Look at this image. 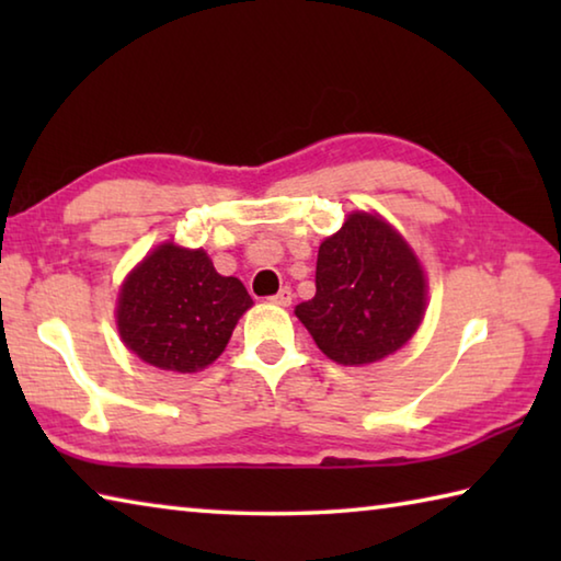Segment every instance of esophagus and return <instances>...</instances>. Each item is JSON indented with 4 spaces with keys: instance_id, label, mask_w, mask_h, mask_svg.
Listing matches in <instances>:
<instances>
[{
    "instance_id": "obj_1",
    "label": "esophagus",
    "mask_w": 561,
    "mask_h": 561,
    "mask_svg": "<svg viewBox=\"0 0 561 561\" xmlns=\"http://www.w3.org/2000/svg\"><path fill=\"white\" fill-rule=\"evenodd\" d=\"M291 297H294L291 289H289V287H282V289L272 297V304H277V307H289Z\"/></svg>"
}]
</instances>
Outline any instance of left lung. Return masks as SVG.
<instances>
[{"instance_id":"left-lung-1","label":"left lung","mask_w":561,"mask_h":561,"mask_svg":"<svg viewBox=\"0 0 561 561\" xmlns=\"http://www.w3.org/2000/svg\"><path fill=\"white\" fill-rule=\"evenodd\" d=\"M425 277L411 247L381 217L354 213L317 257V294L294 314L324 354L364 366L401 348L421 327Z\"/></svg>"}]
</instances>
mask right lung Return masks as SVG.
Here are the masks:
<instances>
[{
  "mask_svg": "<svg viewBox=\"0 0 561 561\" xmlns=\"http://www.w3.org/2000/svg\"><path fill=\"white\" fill-rule=\"evenodd\" d=\"M250 307L244 284L217 274L203 250L168 242L130 272L116 319L123 344L146 364L195 374L222 354Z\"/></svg>",
  "mask_w": 561,
  "mask_h": 561,
  "instance_id": "1",
  "label": "right lung"
}]
</instances>
